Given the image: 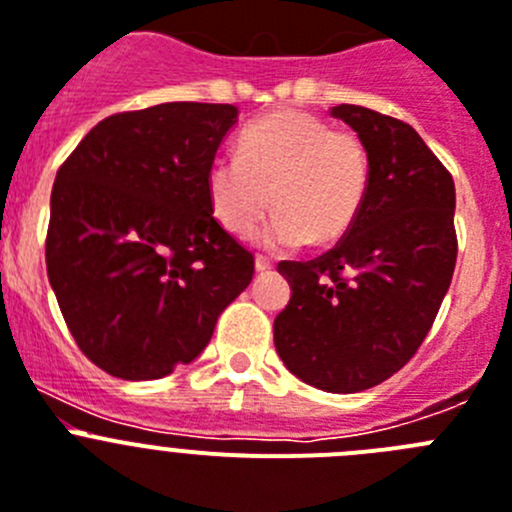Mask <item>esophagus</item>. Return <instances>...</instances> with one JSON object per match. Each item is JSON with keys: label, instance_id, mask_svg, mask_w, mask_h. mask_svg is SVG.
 <instances>
[{"label": "esophagus", "instance_id": "34e87169", "mask_svg": "<svg viewBox=\"0 0 512 512\" xmlns=\"http://www.w3.org/2000/svg\"><path fill=\"white\" fill-rule=\"evenodd\" d=\"M273 267H275L273 260H267V257L257 255V260H255V270H257V273H270Z\"/></svg>", "mask_w": 512, "mask_h": 512}]
</instances>
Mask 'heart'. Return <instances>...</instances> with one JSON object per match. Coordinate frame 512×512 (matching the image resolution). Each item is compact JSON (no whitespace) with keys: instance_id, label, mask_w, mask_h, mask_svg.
Here are the masks:
<instances>
[{"instance_id":"b5f03b06","label":"heart","mask_w":512,"mask_h":512,"mask_svg":"<svg viewBox=\"0 0 512 512\" xmlns=\"http://www.w3.org/2000/svg\"><path fill=\"white\" fill-rule=\"evenodd\" d=\"M204 183L227 232H252L273 204L278 214L262 232L267 247L331 245L365 206L370 153L362 137L313 114L275 112L242 132L237 155L211 160Z\"/></svg>"}]
</instances>
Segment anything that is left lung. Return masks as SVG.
<instances>
[{
    "instance_id": "obj_1",
    "label": "left lung",
    "mask_w": 512,
    "mask_h": 512,
    "mask_svg": "<svg viewBox=\"0 0 512 512\" xmlns=\"http://www.w3.org/2000/svg\"><path fill=\"white\" fill-rule=\"evenodd\" d=\"M331 117L365 140L370 191L334 250L280 262L293 293L273 334L298 380L359 393L395 375L434 324L457 265V193L411 124L354 104Z\"/></svg>"
}]
</instances>
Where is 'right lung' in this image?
<instances>
[{"label":"right lung","mask_w":512,"mask_h":512,"mask_svg":"<svg viewBox=\"0 0 512 512\" xmlns=\"http://www.w3.org/2000/svg\"><path fill=\"white\" fill-rule=\"evenodd\" d=\"M232 104L168 101L101 119L50 193L48 280L81 352L158 380L204 352L255 260L214 219L206 168Z\"/></svg>","instance_id":"1"}]
</instances>
